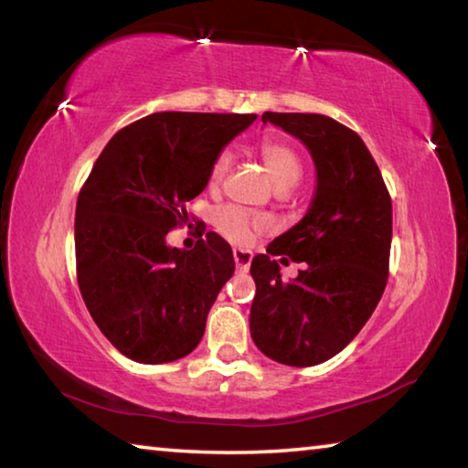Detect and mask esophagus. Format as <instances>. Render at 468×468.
<instances>
[{
    "label": "esophagus",
    "mask_w": 468,
    "mask_h": 468,
    "mask_svg": "<svg viewBox=\"0 0 468 468\" xmlns=\"http://www.w3.org/2000/svg\"><path fill=\"white\" fill-rule=\"evenodd\" d=\"M251 251H245V250H233V260H235V266L237 271L245 272L251 264Z\"/></svg>",
    "instance_id": "1"
}]
</instances>
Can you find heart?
Here are the masks:
<instances>
[{
    "label": "heart",
    "mask_w": 468,
    "mask_h": 468,
    "mask_svg": "<svg viewBox=\"0 0 468 468\" xmlns=\"http://www.w3.org/2000/svg\"><path fill=\"white\" fill-rule=\"evenodd\" d=\"M258 153L262 156L266 169L271 173V177L279 189L295 187L301 177H303V158H301L299 150L289 144V142L268 138L264 142H260ZM229 167H231V154L223 150L210 165V184H220L227 176ZM262 225V218L251 215V212L241 208V206H223V208H218L215 212L217 231L223 235L225 239L237 245H248L253 233H256Z\"/></svg>",
    "instance_id": "b5f03b06"
}]
</instances>
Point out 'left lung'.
Wrapping results in <instances>:
<instances>
[{
	"label": "left lung",
	"mask_w": 468,
	"mask_h": 468,
	"mask_svg": "<svg viewBox=\"0 0 468 468\" xmlns=\"http://www.w3.org/2000/svg\"><path fill=\"white\" fill-rule=\"evenodd\" d=\"M310 148L318 189L301 220L251 260L250 330L266 357L284 366L324 363L351 343L382 299L390 268L392 200L357 132L320 113H271ZM279 257L302 264L280 279Z\"/></svg>",
	"instance_id": "obj_1"
}]
</instances>
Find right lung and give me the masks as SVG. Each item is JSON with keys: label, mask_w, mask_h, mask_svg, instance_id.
<instances>
[{"label": "right lung", "mask_w": 468, "mask_h": 468, "mask_svg": "<svg viewBox=\"0 0 468 468\" xmlns=\"http://www.w3.org/2000/svg\"><path fill=\"white\" fill-rule=\"evenodd\" d=\"M256 115L165 111L125 125L102 148L76 204V276L102 335L138 363L186 357L235 272L231 245L208 231L169 248L210 165Z\"/></svg>", "instance_id": "1"}]
</instances>
